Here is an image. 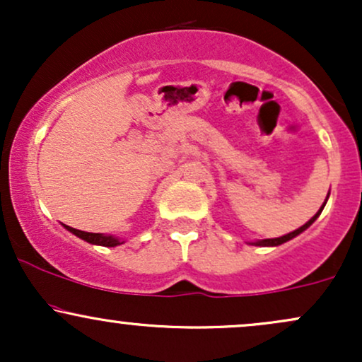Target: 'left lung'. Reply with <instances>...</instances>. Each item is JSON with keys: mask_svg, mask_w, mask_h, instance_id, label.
<instances>
[{"mask_svg": "<svg viewBox=\"0 0 362 362\" xmlns=\"http://www.w3.org/2000/svg\"><path fill=\"white\" fill-rule=\"evenodd\" d=\"M327 199H328V197H327ZM325 202H327V201H325ZM323 206H325V204H323ZM323 206H322V209H323ZM322 209H320L318 213L315 214L313 218H311L308 223H305V224H303L301 228H298V230H294L293 233H288V235H284V236H279V238H267V240H260V242H255V243H252V245H259V247H277V245H282V243H286V242H288V240L294 238V236H298V235H300V233H303V231H305L306 228L311 226V223H313L315 219L318 218L320 213H322Z\"/></svg>", "mask_w": 362, "mask_h": 362, "instance_id": "obj_1", "label": "left lung"}]
</instances>
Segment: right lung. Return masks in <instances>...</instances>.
<instances>
[{
	"label": "right lung",
	"mask_w": 362,
	"mask_h": 362,
	"mask_svg": "<svg viewBox=\"0 0 362 362\" xmlns=\"http://www.w3.org/2000/svg\"><path fill=\"white\" fill-rule=\"evenodd\" d=\"M66 230L71 231L73 235H76L78 238L85 240V242L93 243V245H102V247H117V245L122 243L120 240L114 238V236H105L102 233H88V231L76 230V228H71V226H66Z\"/></svg>",
	"instance_id": "add662e5"
}]
</instances>
